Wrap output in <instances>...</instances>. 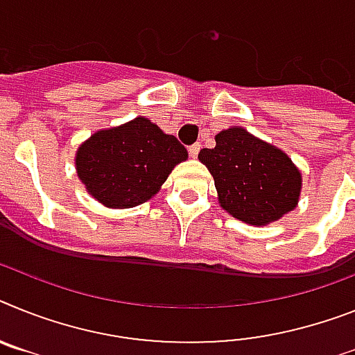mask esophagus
Instances as JSON below:
<instances>
[{
    "label": "esophagus",
    "mask_w": 355,
    "mask_h": 355,
    "mask_svg": "<svg viewBox=\"0 0 355 355\" xmlns=\"http://www.w3.org/2000/svg\"><path fill=\"white\" fill-rule=\"evenodd\" d=\"M187 151H189V155H191L193 159H195L196 155H198V151H200V144H198V142H195V144H191L189 148H187Z\"/></svg>",
    "instance_id": "1"
}]
</instances>
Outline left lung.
Here are the masks:
<instances>
[{
	"mask_svg": "<svg viewBox=\"0 0 355 355\" xmlns=\"http://www.w3.org/2000/svg\"><path fill=\"white\" fill-rule=\"evenodd\" d=\"M198 160L214 178L218 202L234 218L267 225L293 211L302 193V173L276 146L260 141L240 126L214 137Z\"/></svg>",
	"mask_w": 355,
	"mask_h": 355,
	"instance_id": "8db88e82",
	"label": "left lung"
}]
</instances>
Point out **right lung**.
I'll list each match as a JSON object with an SVG mask.
<instances>
[{"label":"right lung","mask_w":355,"mask_h":355,"mask_svg":"<svg viewBox=\"0 0 355 355\" xmlns=\"http://www.w3.org/2000/svg\"><path fill=\"white\" fill-rule=\"evenodd\" d=\"M187 151L146 117L95 132L79 146L77 177L86 191L112 209L144 204L157 195Z\"/></svg>","instance_id":"1"}]
</instances>
